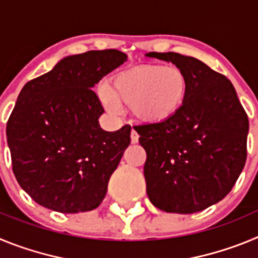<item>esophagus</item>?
<instances>
[{"label":"esophagus","instance_id":"esophagus-1","mask_svg":"<svg viewBox=\"0 0 258 258\" xmlns=\"http://www.w3.org/2000/svg\"><path fill=\"white\" fill-rule=\"evenodd\" d=\"M138 140H140V134L137 133L134 129H132V133H131V141L132 143H138Z\"/></svg>","mask_w":258,"mask_h":258}]
</instances>
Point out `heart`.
Instances as JSON below:
<instances>
[{
  "instance_id": "b5f03b06",
  "label": "heart",
  "mask_w": 258,
  "mask_h": 258,
  "mask_svg": "<svg viewBox=\"0 0 258 258\" xmlns=\"http://www.w3.org/2000/svg\"><path fill=\"white\" fill-rule=\"evenodd\" d=\"M187 93V75L179 67L141 64L116 74L108 88L99 89V98L111 112H116L117 102H121L137 120L163 124L179 112Z\"/></svg>"
}]
</instances>
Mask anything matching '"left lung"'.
<instances>
[{"mask_svg": "<svg viewBox=\"0 0 258 258\" xmlns=\"http://www.w3.org/2000/svg\"><path fill=\"white\" fill-rule=\"evenodd\" d=\"M146 56L172 61L188 79L174 117L134 127L147 154V195L168 213L200 212L226 197L244 168L248 116L231 81L199 59L172 51Z\"/></svg>", "mask_w": 258, "mask_h": 258, "instance_id": "8db88e82", "label": "left lung"}]
</instances>
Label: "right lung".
I'll list each match as a JSON object with an SVG mask.
<instances>
[{
    "label": "right lung",
    "mask_w": 258,
    "mask_h": 258,
    "mask_svg": "<svg viewBox=\"0 0 258 258\" xmlns=\"http://www.w3.org/2000/svg\"><path fill=\"white\" fill-rule=\"evenodd\" d=\"M126 59L115 49L90 50L23 86L6 137L18 183L37 204L79 213L104 199L132 127L103 131L98 118L104 109L92 88Z\"/></svg>",
    "instance_id": "obj_1"
}]
</instances>
